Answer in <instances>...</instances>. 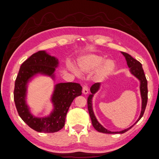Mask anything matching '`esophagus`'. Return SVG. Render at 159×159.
<instances>
[{
	"label": "esophagus",
	"instance_id": "obj_1",
	"mask_svg": "<svg viewBox=\"0 0 159 159\" xmlns=\"http://www.w3.org/2000/svg\"><path fill=\"white\" fill-rule=\"evenodd\" d=\"M82 92H83V94H88L89 90H88V86H87V85H84V86L83 87V91H82Z\"/></svg>",
	"mask_w": 159,
	"mask_h": 159
}]
</instances>
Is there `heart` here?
<instances>
[{"label":"heart","instance_id":"b5f03b06","mask_svg":"<svg viewBox=\"0 0 159 159\" xmlns=\"http://www.w3.org/2000/svg\"><path fill=\"white\" fill-rule=\"evenodd\" d=\"M67 67L71 71L77 74V71L71 64H68ZM115 63L111 59H106L101 55L89 54L83 56L78 62V71L80 74L91 73L96 70L95 78L102 80L113 72Z\"/></svg>","mask_w":159,"mask_h":159}]
</instances>
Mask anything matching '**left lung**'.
<instances>
[{"label":"left lung","instance_id":"left-lung-1","mask_svg":"<svg viewBox=\"0 0 159 159\" xmlns=\"http://www.w3.org/2000/svg\"><path fill=\"white\" fill-rule=\"evenodd\" d=\"M121 54H122L124 57L125 58V60L127 61V66L129 68V71L132 75L134 76L136 79H138L140 81V92H141V99H142V105H141V114H140L139 118L138 120L136 121L135 124L138 122V121L141 119L143 115L146 105H147L148 102V81L147 79H146L145 75L144 74V71L143 70L142 65L141 63L139 62L137 60L134 58L132 57H131L129 54H127L125 52H121ZM101 84L100 83H94L91 88H90V92H91L92 94H89L88 98V111L90 118H91L92 120V123L93 127H94L96 130H97L99 132L105 133V134H123L128 131L129 129H131L133 127L132 125L129 127V128H127L122 131L120 132H111L110 130L107 129L106 128L102 126L101 124L98 122L96 119V118L94 115V111H93V107H92V98L94 97V95L97 92L99 89L101 88Z\"/></svg>","mask_w":159,"mask_h":159}]
</instances>
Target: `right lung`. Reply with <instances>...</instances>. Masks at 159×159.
Instances as JSON below:
<instances>
[{"mask_svg":"<svg viewBox=\"0 0 159 159\" xmlns=\"http://www.w3.org/2000/svg\"><path fill=\"white\" fill-rule=\"evenodd\" d=\"M58 64V58L45 51H39L21 65L16 79L14 99L17 111L22 120L36 132L54 133L63 128L71 102L76 96L82 94V87L79 83H57L51 97L53 110L50 114L39 118L31 114L26 102L28 83L39 74L49 76L54 80V72Z\"/></svg>","mask_w":159,"mask_h":159,"instance_id":"1","label":"right lung"}]
</instances>
